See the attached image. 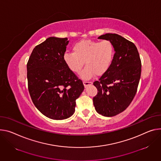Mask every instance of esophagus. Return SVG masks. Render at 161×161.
Wrapping results in <instances>:
<instances>
[{"instance_id":"obj_1","label":"esophagus","mask_w":161,"mask_h":161,"mask_svg":"<svg viewBox=\"0 0 161 161\" xmlns=\"http://www.w3.org/2000/svg\"><path fill=\"white\" fill-rule=\"evenodd\" d=\"M83 85H84L85 87H86L87 86L91 85L92 84V83L91 81H83Z\"/></svg>"}]
</instances>
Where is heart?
<instances>
[{
    "instance_id": "heart-1",
    "label": "heart",
    "mask_w": 161,
    "mask_h": 161,
    "mask_svg": "<svg viewBox=\"0 0 161 161\" xmlns=\"http://www.w3.org/2000/svg\"><path fill=\"white\" fill-rule=\"evenodd\" d=\"M72 50L64 54V62L71 71L80 74L85 61L86 65L81 75L84 80L90 79L95 74L103 75L110 67L114 56V46L107 40H83L76 42Z\"/></svg>"
}]
</instances>
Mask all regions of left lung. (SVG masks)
<instances>
[{"instance_id": "left-lung-1", "label": "left lung", "mask_w": 161, "mask_h": 161, "mask_svg": "<svg viewBox=\"0 0 161 161\" xmlns=\"http://www.w3.org/2000/svg\"><path fill=\"white\" fill-rule=\"evenodd\" d=\"M98 38L110 41L115 54L109 69L93 83L97 89L93 104L98 114L112 117L123 112L133 100L141 78V62L134 43L123 36L107 33Z\"/></svg>"}]
</instances>
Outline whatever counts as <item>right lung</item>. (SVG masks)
I'll list each match as a JSON object with an SVG mask.
<instances>
[{"label": "right lung", "mask_w": 161, "mask_h": 161, "mask_svg": "<svg viewBox=\"0 0 161 161\" xmlns=\"http://www.w3.org/2000/svg\"><path fill=\"white\" fill-rule=\"evenodd\" d=\"M67 38L49 37L33 50L27 64L28 90L36 108L54 120L74 114L84 90L82 81L64 60Z\"/></svg>", "instance_id": "add662e5"}]
</instances>
